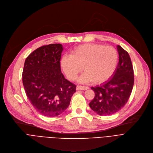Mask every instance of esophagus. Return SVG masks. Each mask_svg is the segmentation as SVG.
Segmentation results:
<instances>
[{"mask_svg": "<svg viewBox=\"0 0 153 153\" xmlns=\"http://www.w3.org/2000/svg\"><path fill=\"white\" fill-rule=\"evenodd\" d=\"M89 89L88 86H79L77 85L76 86V90H86V89Z\"/></svg>", "mask_w": 153, "mask_h": 153, "instance_id": "esophagus-1", "label": "esophagus"}]
</instances>
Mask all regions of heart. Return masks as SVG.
I'll return each instance as SVG.
<instances>
[{
    "label": "heart",
    "mask_w": 153,
    "mask_h": 153,
    "mask_svg": "<svg viewBox=\"0 0 153 153\" xmlns=\"http://www.w3.org/2000/svg\"><path fill=\"white\" fill-rule=\"evenodd\" d=\"M118 60V53L112 46L99 44H85L74 48L70 56L61 60V67L67 78L75 80L83 67L86 72L79 78L81 82L93 81L102 83L114 74Z\"/></svg>",
    "instance_id": "1"
}]
</instances>
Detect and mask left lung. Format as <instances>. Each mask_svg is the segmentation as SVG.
<instances>
[{"instance_id": "8db88e82", "label": "left lung", "mask_w": 153, "mask_h": 153, "mask_svg": "<svg viewBox=\"0 0 153 153\" xmlns=\"http://www.w3.org/2000/svg\"><path fill=\"white\" fill-rule=\"evenodd\" d=\"M118 65L112 77L106 82L91 87L95 93L89 104L91 109L100 115H111L119 111L128 100L134 84V73L128 53L120 46Z\"/></svg>"}]
</instances>
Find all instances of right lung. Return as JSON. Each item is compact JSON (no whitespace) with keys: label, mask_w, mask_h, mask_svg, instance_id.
Here are the masks:
<instances>
[{"label":"right lung","mask_w":153,"mask_h":153,"mask_svg":"<svg viewBox=\"0 0 153 153\" xmlns=\"http://www.w3.org/2000/svg\"><path fill=\"white\" fill-rule=\"evenodd\" d=\"M63 46L51 44L41 46L26 57L22 80L26 94L34 109L46 117H56L68 107L76 85L61 73Z\"/></svg>","instance_id":"right-lung-1"}]
</instances>
